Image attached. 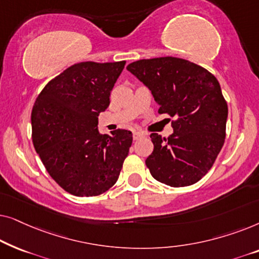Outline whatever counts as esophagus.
I'll list each match as a JSON object with an SVG mask.
<instances>
[{"instance_id": "1", "label": "esophagus", "mask_w": 259, "mask_h": 259, "mask_svg": "<svg viewBox=\"0 0 259 259\" xmlns=\"http://www.w3.org/2000/svg\"><path fill=\"white\" fill-rule=\"evenodd\" d=\"M145 134L143 132H133V139L134 140H139L140 138H143Z\"/></svg>"}]
</instances>
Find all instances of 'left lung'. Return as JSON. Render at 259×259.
Instances as JSON below:
<instances>
[{"label":"left lung","instance_id":"8db88e82","mask_svg":"<svg viewBox=\"0 0 259 259\" xmlns=\"http://www.w3.org/2000/svg\"><path fill=\"white\" fill-rule=\"evenodd\" d=\"M127 69L146 84L159 114L172 120L173 134H151L153 152L146 166L158 182L172 187L199 182L214 164L226 136L228 104L213 74L175 56L143 59Z\"/></svg>","mask_w":259,"mask_h":259}]
</instances>
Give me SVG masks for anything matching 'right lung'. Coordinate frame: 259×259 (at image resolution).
Instances as JSON below:
<instances>
[{
  "mask_svg": "<svg viewBox=\"0 0 259 259\" xmlns=\"http://www.w3.org/2000/svg\"><path fill=\"white\" fill-rule=\"evenodd\" d=\"M126 61L79 62L46 84L31 111V139L49 176L77 197L102 194L116 183L132 132L98 130V115Z\"/></svg>",
  "mask_w": 259,
  "mask_h": 259,
  "instance_id": "obj_1",
  "label": "right lung"
}]
</instances>
